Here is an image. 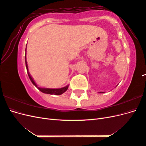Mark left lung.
Returning a JSON list of instances; mask_svg holds the SVG:
<instances>
[{
	"instance_id": "left-lung-1",
	"label": "left lung",
	"mask_w": 146,
	"mask_h": 146,
	"mask_svg": "<svg viewBox=\"0 0 146 146\" xmlns=\"http://www.w3.org/2000/svg\"><path fill=\"white\" fill-rule=\"evenodd\" d=\"M100 93H104V92H100Z\"/></svg>"
}]
</instances>
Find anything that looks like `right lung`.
Returning a JSON list of instances; mask_svg holds the SVG:
<instances>
[{"instance_id":"obj_1","label":"right lung","mask_w":146,"mask_h":146,"mask_svg":"<svg viewBox=\"0 0 146 146\" xmlns=\"http://www.w3.org/2000/svg\"><path fill=\"white\" fill-rule=\"evenodd\" d=\"M25 52H26V48H25ZM25 65H26V68H27V74L28 76L29 77V78L30 79L31 82H32V83L33 85L36 86L38 89L41 91L43 93H46V94H55V95H60L62 94L65 91H66V90H68V85L66 86L64 88H59V89H50V88H39L38 87V86L36 85V83H35L33 78L32 77V76H30V74H29V70H28V65H27V59H26V53H25Z\"/></svg>"}]
</instances>
